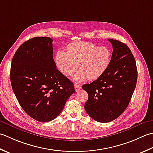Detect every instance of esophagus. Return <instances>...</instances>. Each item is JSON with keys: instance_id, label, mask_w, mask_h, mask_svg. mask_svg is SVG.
I'll return each instance as SVG.
<instances>
[{"instance_id": "34e87169", "label": "esophagus", "mask_w": 153, "mask_h": 153, "mask_svg": "<svg viewBox=\"0 0 153 153\" xmlns=\"http://www.w3.org/2000/svg\"><path fill=\"white\" fill-rule=\"evenodd\" d=\"M74 89H75L76 92H78L79 90H80L81 89V86H79V85H76L75 86H74Z\"/></svg>"}]
</instances>
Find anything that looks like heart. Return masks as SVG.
I'll return each mask as SVG.
<instances>
[{
    "instance_id": "obj_1",
    "label": "heart",
    "mask_w": 153,
    "mask_h": 153,
    "mask_svg": "<svg viewBox=\"0 0 153 153\" xmlns=\"http://www.w3.org/2000/svg\"><path fill=\"white\" fill-rule=\"evenodd\" d=\"M111 59V52L107 47L86 42L71 43L66 52L59 51L55 55L56 65L65 76H72L79 65L80 71L73 79L76 82L100 78L108 69Z\"/></svg>"
}]
</instances>
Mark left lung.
I'll use <instances>...</instances> for the list:
<instances>
[{
    "label": "left lung",
    "instance_id": "obj_1",
    "mask_svg": "<svg viewBox=\"0 0 153 153\" xmlns=\"http://www.w3.org/2000/svg\"><path fill=\"white\" fill-rule=\"evenodd\" d=\"M113 47L111 63L103 75L82 86L88 99L85 109L93 120L110 122L123 113L132 97L137 80L135 59L125 43L109 39Z\"/></svg>",
    "mask_w": 153,
    "mask_h": 153
}]
</instances>
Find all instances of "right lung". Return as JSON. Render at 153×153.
<instances>
[{
  "label": "right lung",
  "mask_w": 153,
  "mask_h": 153,
  "mask_svg": "<svg viewBox=\"0 0 153 153\" xmlns=\"http://www.w3.org/2000/svg\"><path fill=\"white\" fill-rule=\"evenodd\" d=\"M53 39L36 37L22 43L12 60V88L20 106L33 119L48 122L57 117L75 92L73 83L57 69Z\"/></svg>",
  "instance_id": "right-lung-1"
}]
</instances>
